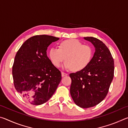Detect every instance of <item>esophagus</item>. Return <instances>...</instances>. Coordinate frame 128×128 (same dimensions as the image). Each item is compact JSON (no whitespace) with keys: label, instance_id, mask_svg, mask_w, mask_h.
I'll list each match as a JSON object with an SVG mask.
<instances>
[{"label":"esophagus","instance_id":"1","mask_svg":"<svg viewBox=\"0 0 128 128\" xmlns=\"http://www.w3.org/2000/svg\"><path fill=\"white\" fill-rule=\"evenodd\" d=\"M67 75H68V74H67V73H64V72H62V77H64V76H67Z\"/></svg>","mask_w":128,"mask_h":128}]
</instances>
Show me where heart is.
<instances>
[{
  "instance_id": "b5f03b06",
  "label": "heart",
  "mask_w": 128,
  "mask_h": 128,
  "mask_svg": "<svg viewBox=\"0 0 128 128\" xmlns=\"http://www.w3.org/2000/svg\"><path fill=\"white\" fill-rule=\"evenodd\" d=\"M48 55L52 64L56 67H59L66 59L64 68L79 71L89 64L92 58V50L88 45L82 44L79 40L70 39L60 43L59 48H51Z\"/></svg>"
}]
</instances>
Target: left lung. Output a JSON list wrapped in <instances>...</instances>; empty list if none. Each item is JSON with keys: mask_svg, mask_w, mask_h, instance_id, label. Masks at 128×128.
Wrapping results in <instances>:
<instances>
[{"mask_svg": "<svg viewBox=\"0 0 128 128\" xmlns=\"http://www.w3.org/2000/svg\"><path fill=\"white\" fill-rule=\"evenodd\" d=\"M85 40L94 45L95 51L87 66L69 74L72 80L70 93L76 105L84 108L98 104L109 90L114 76V61L111 52L103 42L88 36Z\"/></svg>", "mask_w": 128, "mask_h": 128, "instance_id": "8db88e82", "label": "left lung"}]
</instances>
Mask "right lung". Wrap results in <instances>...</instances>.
Returning <instances> with one entry per match:
<instances>
[{"mask_svg": "<svg viewBox=\"0 0 128 128\" xmlns=\"http://www.w3.org/2000/svg\"><path fill=\"white\" fill-rule=\"evenodd\" d=\"M59 38L47 35L32 36L17 51L12 67L17 92L33 105L51 98L61 81L62 74L47 56L49 45Z\"/></svg>", "mask_w": 128, "mask_h": 128, "instance_id": "obj_1", "label": "right lung"}]
</instances>
